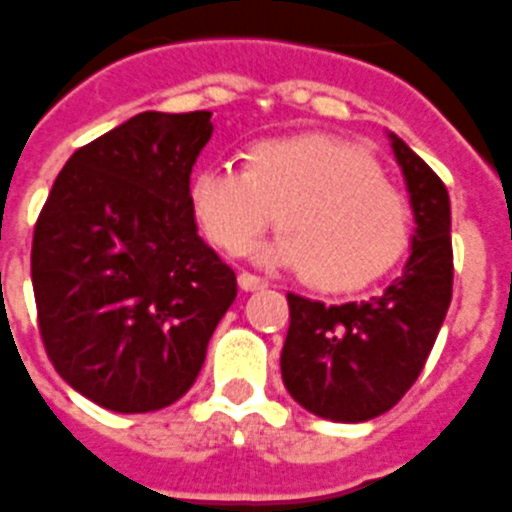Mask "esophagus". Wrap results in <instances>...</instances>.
I'll list each match as a JSON object with an SVG mask.
<instances>
[{"instance_id": "1", "label": "esophagus", "mask_w": 512, "mask_h": 512, "mask_svg": "<svg viewBox=\"0 0 512 512\" xmlns=\"http://www.w3.org/2000/svg\"><path fill=\"white\" fill-rule=\"evenodd\" d=\"M237 283H240V289H245V292H256V289H264V286H267V281L259 278V275H253V272H240V275H237Z\"/></svg>"}]
</instances>
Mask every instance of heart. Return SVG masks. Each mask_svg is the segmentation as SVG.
I'll return each mask as SVG.
<instances>
[{"label":"heart","instance_id":"1","mask_svg":"<svg viewBox=\"0 0 512 512\" xmlns=\"http://www.w3.org/2000/svg\"><path fill=\"white\" fill-rule=\"evenodd\" d=\"M190 201L207 237L231 256L248 251L278 215L283 234L264 259L308 270L327 292L379 278L409 240L404 193L365 152L327 136L253 144L242 169L199 171Z\"/></svg>","mask_w":512,"mask_h":512}]
</instances>
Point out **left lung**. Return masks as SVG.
Here are the masks:
<instances>
[{
  "label": "left lung",
  "mask_w": 512,
  "mask_h": 512,
  "mask_svg": "<svg viewBox=\"0 0 512 512\" xmlns=\"http://www.w3.org/2000/svg\"><path fill=\"white\" fill-rule=\"evenodd\" d=\"M414 210L412 253L404 275L363 302L289 300L281 352L286 390L308 412L363 423L393 409L417 382L453 297L450 196L420 155L390 133Z\"/></svg>",
  "instance_id": "left-lung-1"
}]
</instances>
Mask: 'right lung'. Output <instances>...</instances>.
Returning <instances> with one entry per match:
<instances>
[{
  "label": "right lung",
  "mask_w": 512,
  "mask_h": 512,
  "mask_svg": "<svg viewBox=\"0 0 512 512\" xmlns=\"http://www.w3.org/2000/svg\"><path fill=\"white\" fill-rule=\"evenodd\" d=\"M210 111H144L76 149L32 237L48 360L103 409L155 412L188 393L237 275L199 237L190 171Z\"/></svg>",
  "instance_id": "obj_1"
}]
</instances>
